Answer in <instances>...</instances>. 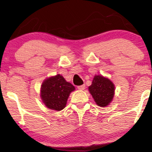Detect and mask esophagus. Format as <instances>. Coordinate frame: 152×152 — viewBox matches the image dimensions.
<instances>
[{"mask_svg": "<svg viewBox=\"0 0 152 152\" xmlns=\"http://www.w3.org/2000/svg\"><path fill=\"white\" fill-rule=\"evenodd\" d=\"M77 88L79 89V90H85V85H79V86H78V87H77Z\"/></svg>", "mask_w": 152, "mask_h": 152, "instance_id": "1", "label": "esophagus"}]
</instances>
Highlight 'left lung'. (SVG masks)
<instances>
[{
    "mask_svg": "<svg viewBox=\"0 0 152 152\" xmlns=\"http://www.w3.org/2000/svg\"><path fill=\"white\" fill-rule=\"evenodd\" d=\"M89 91L98 105L106 107L113 100L115 86L110 79L102 76H95Z\"/></svg>",
    "mask_w": 152,
    "mask_h": 152,
    "instance_id": "1",
    "label": "left lung"
}]
</instances>
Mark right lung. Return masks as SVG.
Segmentation results:
<instances>
[{
  "mask_svg": "<svg viewBox=\"0 0 152 152\" xmlns=\"http://www.w3.org/2000/svg\"><path fill=\"white\" fill-rule=\"evenodd\" d=\"M75 87L59 74L44 81L41 87V99L48 108L59 111L66 105L68 96Z\"/></svg>",
  "mask_w": 152,
  "mask_h": 152,
  "instance_id": "add662e5",
  "label": "right lung"
}]
</instances>
